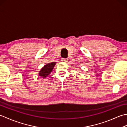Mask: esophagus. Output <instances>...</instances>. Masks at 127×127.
I'll use <instances>...</instances> for the list:
<instances>
[{
  "label": "esophagus",
  "mask_w": 127,
  "mask_h": 127,
  "mask_svg": "<svg viewBox=\"0 0 127 127\" xmlns=\"http://www.w3.org/2000/svg\"><path fill=\"white\" fill-rule=\"evenodd\" d=\"M62 61H63V62H68V59H67V58H63L62 59Z\"/></svg>",
  "instance_id": "obj_1"
}]
</instances>
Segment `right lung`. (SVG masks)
<instances>
[{
    "instance_id": "1",
    "label": "right lung",
    "mask_w": 127,
    "mask_h": 127,
    "mask_svg": "<svg viewBox=\"0 0 127 127\" xmlns=\"http://www.w3.org/2000/svg\"><path fill=\"white\" fill-rule=\"evenodd\" d=\"M55 65L56 62H52V63L46 64L40 70L39 72V75L40 76L42 77V78L47 76L52 71V70Z\"/></svg>"
}]
</instances>
